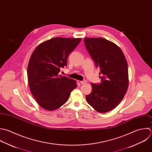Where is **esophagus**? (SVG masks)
<instances>
[{"mask_svg":"<svg viewBox=\"0 0 152 152\" xmlns=\"http://www.w3.org/2000/svg\"><path fill=\"white\" fill-rule=\"evenodd\" d=\"M87 83V81H86V80H83V81H80V84H82V85L85 84V83Z\"/></svg>","mask_w":152,"mask_h":152,"instance_id":"esophagus-1","label":"esophagus"}]
</instances>
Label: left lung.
<instances>
[{
    "label": "left lung",
    "instance_id": "1",
    "mask_svg": "<svg viewBox=\"0 0 152 152\" xmlns=\"http://www.w3.org/2000/svg\"><path fill=\"white\" fill-rule=\"evenodd\" d=\"M85 45L100 69V84L92 83V92L86 96L87 102L96 111L105 113L120 103L129 87L128 65L121 48L103 38H85Z\"/></svg>",
    "mask_w": 152,
    "mask_h": 152
}]
</instances>
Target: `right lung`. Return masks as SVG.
I'll return each instance as SVG.
<instances>
[{"mask_svg": "<svg viewBox=\"0 0 152 152\" xmlns=\"http://www.w3.org/2000/svg\"><path fill=\"white\" fill-rule=\"evenodd\" d=\"M82 38L56 37L39 44L29 60L27 75L29 89L42 108L54 111L69 99L76 81L58 75L67 66L69 54Z\"/></svg>", "mask_w": 152, "mask_h": 152, "instance_id": "right-lung-1", "label": "right lung"}]
</instances>
